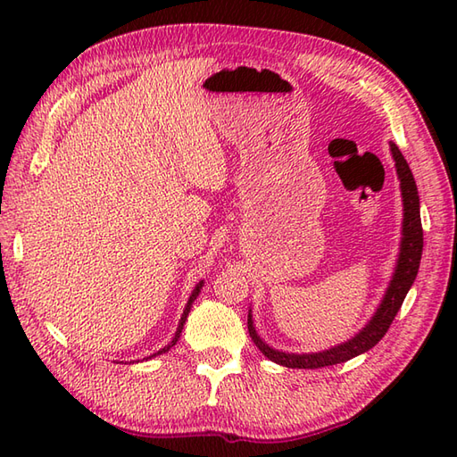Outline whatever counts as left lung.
<instances>
[{
  "label": "left lung",
  "mask_w": 457,
  "mask_h": 457,
  "mask_svg": "<svg viewBox=\"0 0 457 457\" xmlns=\"http://www.w3.org/2000/svg\"><path fill=\"white\" fill-rule=\"evenodd\" d=\"M391 153L395 159L396 174H399L401 179L404 218H403V239H401L399 261H396L395 273L389 283V288H386V293L383 296V303L378 304L373 318L369 320V324L361 329V332L355 334V337L320 353H285V352H278V349L269 347L263 339L257 336L253 320H251V312H249L247 316L249 336L253 339V344L261 349V353L269 357L270 361L290 367V369H320V367L344 363L347 359L369 352L373 345L381 342V337L386 334V329L391 328L396 312H399L403 306L406 293H409L416 275H419L422 244H424L419 188H416L412 170L409 169V162H406L403 153L395 143H391Z\"/></svg>",
  "instance_id": "obj_1"
}]
</instances>
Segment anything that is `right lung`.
I'll return each mask as SVG.
<instances>
[{"label": "right lung", "instance_id": "obj_1", "mask_svg": "<svg viewBox=\"0 0 457 457\" xmlns=\"http://www.w3.org/2000/svg\"><path fill=\"white\" fill-rule=\"evenodd\" d=\"M200 288H202V280H200V283L196 285V288H194L192 290V295H190V300H188V304H187V308H184V312H182V318H180V324H179V328H177V334H174V337H172V342L169 344V345H164L162 349H159V352L157 353H153V355H149L147 359H151V357H157V355H161V353H167L169 352V349L174 345V344H177L179 342V337H180V332H182V328H184V322H187V318H188V312H190V306H192V303H194V300H196V296L200 295Z\"/></svg>", "mask_w": 457, "mask_h": 457}]
</instances>
